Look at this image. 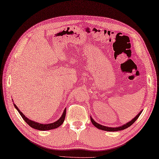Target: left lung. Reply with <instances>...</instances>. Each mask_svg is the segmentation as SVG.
<instances>
[{"label":"left lung","mask_w":159,"mask_h":159,"mask_svg":"<svg viewBox=\"0 0 159 159\" xmlns=\"http://www.w3.org/2000/svg\"><path fill=\"white\" fill-rule=\"evenodd\" d=\"M142 111H141L140 113H139L135 117L132 119L130 121L127 122V123H125V124L121 126H119V127H107V126H104V125H100L99 124V123H98L97 122H96L94 119H92V117H90V119H91V121L92 123V124L94 125L96 127H97L98 129H101V130H104V131H121V130H123L125 129L126 128H127V127H130L131 125L133 124V123L136 121V120L138 119V118L139 117V116L140 115V114L142 113Z\"/></svg>","instance_id":"1"}]
</instances>
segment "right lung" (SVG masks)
<instances>
[{"label":"right lung","mask_w":159,"mask_h":159,"mask_svg":"<svg viewBox=\"0 0 159 159\" xmlns=\"http://www.w3.org/2000/svg\"><path fill=\"white\" fill-rule=\"evenodd\" d=\"M13 100V99H12ZM14 104V107H15V109L17 110V111L19 112V113L20 114V115L22 117V118L24 119V121L28 123V124L31 127H32L34 129H36L38 130H40V131H46V130H50V129H56L58 128L59 126H61L63 123L64 122V120L65 118V115H66V109H64V111L63 114L61 116V117L56 121L54 123H48V124H43V123H38L36 121H34L32 120H30V119H28L27 117H25V115H24V113H22L21 111L19 109V108L16 106V104Z\"/></svg>","instance_id":"obj_1"}]
</instances>
